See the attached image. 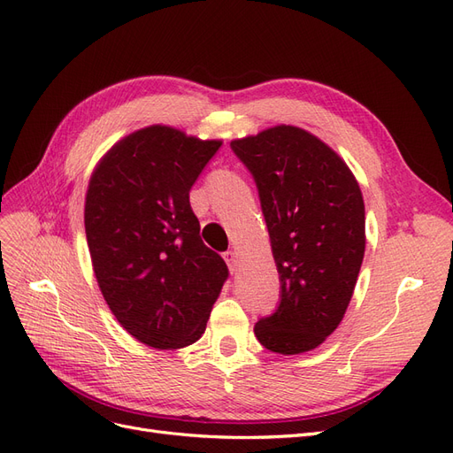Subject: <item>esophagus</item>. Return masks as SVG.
Instances as JSON below:
<instances>
[{"label":"esophagus","instance_id":"obj_1","mask_svg":"<svg viewBox=\"0 0 453 453\" xmlns=\"http://www.w3.org/2000/svg\"><path fill=\"white\" fill-rule=\"evenodd\" d=\"M223 257H225V260H226V265H228L230 272L234 273V272L238 270V255H236V251H226Z\"/></svg>","mask_w":453,"mask_h":453}]
</instances>
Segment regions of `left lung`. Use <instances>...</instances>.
I'll return each instance as SVG.
<instances>
[{"label":"left lung","instance_id":"obj_1","mask_svg":"<svg viewBox=\"0 0 453 453\" xmlns=\"http://www.w3.org/2000/svg\"><path fill=\"white\" fill-rule=\"evenodd\" d=\"M258 188L280 304L255 325L266 349L304 353L334 333L365 257V202L348 164L313 134L280 125L230 143Z\"/></svg>","mask_w":453,"mask_h":453}]
</instances>
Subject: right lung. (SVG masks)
Returning a JSON list of instances; mask_svg holds the SVG:
<instances>
[{"label":"right lung","instance_id":"obj_1","mask_svg":"<svg viewBox=\"0 0 453 453\" xmlns=\"http://www.w3.org/2000/svg\"><path fill=\"white\" fill-rule=\"evenodd\" d=\"M219 147L147 127L109 149L90 177L85 230L96 280L117 321L150 348L195 344L228 278L188 202Z\"/></svg>","mask_w":453,"mask_h":453}]
</instances>
